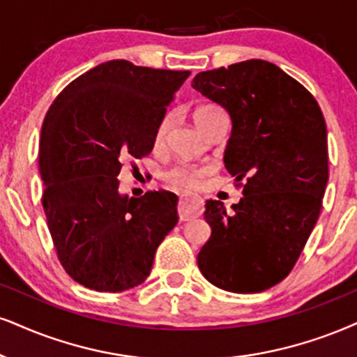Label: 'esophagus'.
Instances as JSON below:
<instances>
[{
  "label": "esophagus",
  "mask_w": 357,
  "mask_h": 357,
  "mask_svg": "<svg viewBox=\"0 0 357 357\" xmlns=\"http://www.w3.org/2000/svg\"><path fill=\"white\" fill-rule=\"evenodd\" d=\"M177 210L180 220H183V222L197 218L204 213V200L199 199V197H182L178 200Z\"/></svg>",
  "instance_id": "esophagus-1"
}]
</instances>
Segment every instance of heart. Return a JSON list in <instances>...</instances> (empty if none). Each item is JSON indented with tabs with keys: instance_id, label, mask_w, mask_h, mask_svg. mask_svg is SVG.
Segmentation results:
<instances>
[{
	"instance_id": "heart-1",
	"label": "heart",
	"mask_w": 357,
	"mask_h": 357,
	"mask_svg": "<svg viewBox=\"0 0 357 357\" xmlns=\"http://www.w3.org/2000/svg\"><path fill=\"white\" fill-rule=\"evenodd\" d=\"M220 107L213 104H206V105H200L197 107L195 111V122L200 121L202 117L206 116V114H212L215 111H218ZM172 124V117L170 114H167L160 119V122L157 124L155 134H153V142L155 145H160L165 140L167 132L170 129ZM208 170L205 167H199V165H190V164H182V165H175L172 167L170 170L165 172V182L169 183L172 188L175 190H182V192H190L195 190V188L200 187L202 180L206 177Z\"/></svg>"
}]
</instances>
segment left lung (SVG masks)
I'll return each mask as SVG.
<instances>
[{"instance_id": "obj_1", "label": "left lung", "mask_w": 357, "mask_h": 357, "mask_svg": "<svg viewBox=\"0 0 357 357\" xmlns=\"http://www.w3.org/2000/svg\"><path fill=\"white\" fill-rule=\"evenodd\" d=\"M192 86L230 114L223 160L243 187L233 212L206 200L212 236L197 263L225 291H265L289 275L318 222L329 177L326 122L313 94L268 61L199 73Z\"/></svg>"}]
</instances>
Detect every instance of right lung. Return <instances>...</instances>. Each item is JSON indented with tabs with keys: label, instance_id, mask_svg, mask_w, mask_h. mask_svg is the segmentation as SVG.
<instances>
[{
	"label": "right lung",
	"instance_id": "obj_1",
	"mask_svg": "<svg viewBox=\"0 0 357 357\" xmlns=\"http://www.w3.org/2000/svg\"><path fill=\"white\" fill-rule=\"evenodd\" d=\"M190 71L107 61L51 104L39 142L43 208L61 265L89 289L119 293L151 275L157 246L177 225V195L119 193L122 160L153 149L157 124Z\"/></svg>",
	"mask_w": 357,
	"mask_h": 357
}]
</instances>
